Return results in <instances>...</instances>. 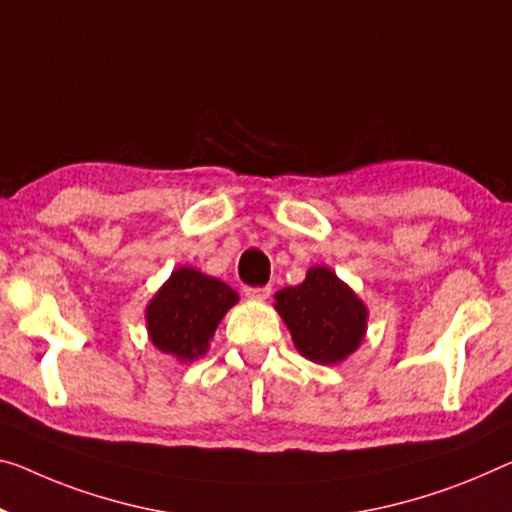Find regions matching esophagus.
I'll return each mask as SVG.
<instances>
[{
  "label": "esophagus",
  "mask_w": 512,
  "mask_h": 512,
  "mask_svg": "<svg viewBox=\"0 0 512 512\" xmlns=\"http://www.w3.org/2000/svg\"><path fill=\"white\" fill-rule=\"evenodd\" d=\"M272 293L270 286H247L245 288V295L251 297V300H267Z\"/></svg>",
  "instance_id": "34e87169"
}]
</instances>
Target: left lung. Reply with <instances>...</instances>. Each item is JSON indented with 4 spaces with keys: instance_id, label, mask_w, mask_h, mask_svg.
Returning <instances> with one entry per match:
<instances>
[{
    "instance_id": "obj_1",
    "label": "left lung",
    "mask_w": 512,
    "mask_h": 512,
    "mask_svg": "<svg viewBox=\"0 0 512 512\" xmlns=\"http://www.w3.org/2000/svg\"><path fill=\"white\" fill-rule=\"evenodd\" d=\"M274 297L297 350L316 364L343 361L364 338V302L327 267H313L300 286L283 288Z\"/></svg>"
}]
</instances>
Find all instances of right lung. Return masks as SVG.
<instances>
[{"label": "right lung", "instance_id": "1", "mask_svg": "<svg viewBox=\"0 0 512 512\" xmlns=\"http://www.w3.org/2000/svg\"><path fill=\"white\" fill-rule=\"evenodd\" d=\"M235 302L238 293L224 281L180 267L148 304V334L155 348L180 361H192L208 350L219 320Z\"/></svg>", "mask_w": 512, "mask_h": 512}]
</instances>
